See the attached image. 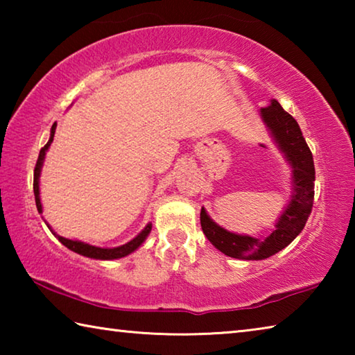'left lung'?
Segmentation results:
<instances>
[{
  "mask_svg": "<svg viewBox=\"0 0 355 355\" xmlns=\"http://www.w3.org/2000/svg\"><path fill=\"white\" fill-rule=\"evenodd\" d=\"M260 112L274 142L291 166L293 194L284 213L279 216L275 230L264 239L225 230L224 227L216 224L202 207L200 224L208 241L222 254L238 260H264L285 249L304 230L313 207V155L304 139L296 119L288 114L277 100H271V105L261 107Z\"/></svg>",
  "mask_w": 355,
  "mask_h": 355,
  "instance_id": "obj_1",
  "label": "left lung"
}]
</instances>
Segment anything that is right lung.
Instances as JSON below:
<instances>
[{
  "label": "right lung",
  "mask_w": 355,
  "mask_h": 355,
  "mask_svg": "<svg viewBox=\"0 0 355 355\" xmlns=\"http://www.w3.org/2000/svg\"><path fill=\"white\" fill-rule=\"evenodd\" d=\"M55 131H56V123H53L51 127V135H50V141H48L44 148L40 150L39 153V158H37V163H35V169H34V196H35V207H37V211L42 213V203H40V191H39V178H40V171H42V166H44V159H45V155H46V150L48 147L51 146L53 142V137H55ZM46 227L50 228V232L55 235L59 241H61L65 248L76 252V254H80L83 257H89V258H95V260H116V258H122V257H127L130 255L131 252H135L139 245L146 241V238L148 236V233L152 232V224H147L144 227V230L137 235L136 238L131 239L130 243L123 244V245H119V248H112V249H105V248H97V245H91L87 243H81V241H73V239H67L64 236H59L58 233H55L51 230V227L48 225V222H45Z\"/></svg>",
  "instance_id": "1"
}]
</instances>
